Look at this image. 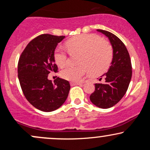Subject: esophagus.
<instances>
[{
    "label": "esophagus",
    "mask_w": 150,
    "mask_h": 150,
    "mask_svg": "<svg viewBox=\"0 0 150 150\" xmlns=\"http://www.w3.org/2000/svg\"><path fill=\"white\" fill-rule=\"evenodd\" d=\"M82 85L81 82H70V85L71 86H74V85Z\"/></svg>",
    "instance_id": "esophagus-1"
}]
</instances>
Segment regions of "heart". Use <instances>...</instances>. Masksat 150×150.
I'll return each mask as SVG.
<instances>
[{
    "mask_svg": "<svg viewBox=\"0 0 150 150\" xmlns=\"http://www.w3.org/2000/svg\"><path fill=\"white\" fill-rule=\"evenodd\" d=\"M65 48L70 53H80L77 66L67 65L61 72L63 79L80 81L91 70L92 75H99L108 69L112 61V48L106 41L94 34H84L65 42ZM54 60L58 66L67 62V54L63 46H58L54 51Z\"/></svg>",
    "mask_w": 150,
    "mask_h": 150,
    "instance_id": "obj_1",
    "label": "heart"
}]
</instances>
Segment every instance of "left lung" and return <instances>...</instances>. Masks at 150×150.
<instances>
[{
	"label": "left lung",
	"mask_w": 150,
	"mask_h": 150,
	"mask_svg": "<svg viewBox=\"0 0 150 150\" xmlns=\"http://www.w3.org/2000/svg\"><path fill=\"white\" fill-rule=\"evenodd\" d=\"M97 31L108 37L113 49V58L107 73L101 76L104 82L94 84L95 90L89 99L97 107L108 108L116 105L128 90L132 77V65L128 50L119 38L108 31Z\"/></svg>",
	"instance_id": "1"
}]
</instances>
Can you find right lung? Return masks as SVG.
Segmentation results:
<instances>
[{"label":"right lung","mask_w":150,"mask_h":150,"mask_svg":"<svg viewBox=\"0 0 150 150\" xmlns=\"http://www.w3.org/2000/svg\"><path fill=\"white\" fill-rule=\"evenodd\" d=\"M65 36L44 34L27 44L18 62V79L24 95L32 106L51 112L64 104L70 85L68 80L58 77L48 79L51 72H58L54 51Z\"/></svg>","instance_id":"obj_1"}]
</instances>
